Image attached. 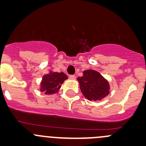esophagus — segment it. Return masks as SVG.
<instances>
[{
	"label": "esophagus",
	"instance_id": "obj_1",
	"mask_svg": "<svg viewBox=\"0 0 146 146\" xmlns=\"http://www.w3.org/2000/svg\"><path fill=\"white\" fill-rule=\"evenodd\" d=\"M69 78H70V79L71 80H75L76 79V76H74V75H70V76H69Z\"/></svg>",
	"mask_w": 146,
	"mask_h": 146
}]
</instances>
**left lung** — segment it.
Here are the masks:
<instances>
[{"label": "left lung", "mask_w": 146, "mask_h": 146, "mask_svg": "<svg viewBox=\"0 0 146 146\" xmlns=\"http://www.w3.org/2000/svg\"><path fill=\"white\" fill-rule=\"evenodd\" d=\"M78 81L82 94L90 101H101L110 93L109 82L96 70H84Z\"/></svg>", "instance_id": "8db88e82"}]
</instances>
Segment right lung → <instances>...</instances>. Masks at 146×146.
<instances>
[{
	"label": "right lung",
	"instance_id": "add662e5",
	"mask_svg": "<svg viewBox=\"0 0 146 146\" xmlns=\"http://www.w3.org/2000/svg\"><path fill=\"white\" fill-rule=\"evenodd\" d=\"M66 79H68V77L63 72L57 73L50 70L48 74H45L42 76L40 90L41 92H43L47 95L58 92L63 82Z\"/></svg>",
	"mask_w": 146,
	"mask_h": 146
}]
</instances>
